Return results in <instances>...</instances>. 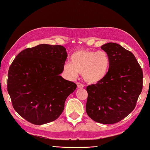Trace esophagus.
<instances>
[{
  "mask_svg": "<svg viewBox=\"0 0 150 150\" xmlns=\"http://www.w3.org/2000/svg\"><path fill=\"white\" fill-rule=\"evenodd\" d=\"M77 85L78 88H83V87H84V85H83L82 83H79V82L77 83Z\"/></svg>",
  "mask_w": 150,
  "mask_h": 150,
  "instance_id": "obj_1",
  "label": "esophagus"
}]
</instances>
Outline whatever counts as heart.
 I'll use <instances>...</instances> for the list:
<instances>
[{
	"label": "heart",
	"mask_w": 150,
	"mask_h": 150,
	"mask_svg": "<svg viewBox=\"0 0 150 150\" xmlns=\"http://www.w3.org/2000/svg\"><path fill=\"white\" fill-rule=\"evenodd\" d=\"M110 65V58L104 51L79 50L71 55V63H65L64 70L72 77H77L78 73H82L84 80L93 84L106 77Z\"/></svg>",
	"instance_id": "b5f03b06"
}]
</instances>
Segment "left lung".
Returning <instances> with one entry per match:
<instances>
[{
	"mask_svg": "<svg viewBox=\"0 0 150 150\" xmlns=\"http://www.w3.org/2000/svg\"><path fill=\"white\" fill-rule=\"evenodd\" d=\"M110 60L106 77L87 87L86 112L94 121L117 123L136 107L143 87V71L134 54L116 43L100 47Z\"/></svg>",
	"mask_w": 150,
	"mask_h": 150,
	"instance_id": "left-lung-1",
	"label": "left lung"
}]
</instances>
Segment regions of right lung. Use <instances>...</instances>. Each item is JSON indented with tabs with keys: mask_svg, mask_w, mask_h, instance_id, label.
I'll return each mask as SVG.
<instances>
[{
	"mask_svg": "<svg viewBox=\"0 0 150 150\" xmlns=\"http://www.w3.org/2000/svg\"><path fill=\"white\" fill-rule=\"evenodd\" d=\"M67 57L62 45L40 44L22 50L10 66L7 91L12 106L29 122L42 125L62 115L77 88L59 75Z\"/></svg>",
	"mask_w": 150,
	"mask_h": 150,
	"instance_id": "add662e5",
	"label": "right lung"
}]
</instances>
